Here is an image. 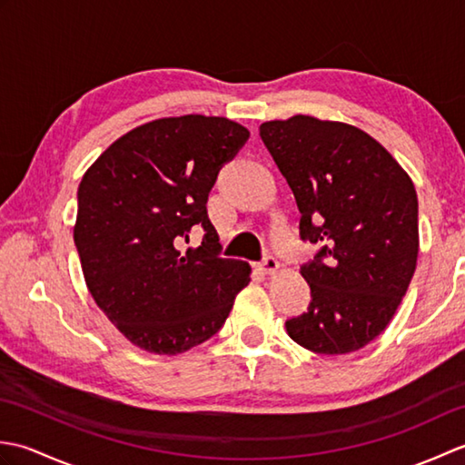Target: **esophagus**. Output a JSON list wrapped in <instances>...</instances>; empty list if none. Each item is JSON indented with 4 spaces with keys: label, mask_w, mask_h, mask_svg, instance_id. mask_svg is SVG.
I'll return each instance as SVG.
<instances>
[{
    "label": "esophagus",
    "mask_w": 465,
    "mask_h": 465,
    "mask_svg": "<svg viewBox=\"0 0 465 465\" xmlns=\"http://www.w3.org/2000/svg\"><path fill=\"white\" fill-rule=\"evenodd\" d=\"M260 268H262L263 273H270V275H272V273H275V272L280 270V262L275 260L273 255H265L263 262L260 263Z\"/></svg>",
    "instance_id": "obj_1"
}]
</instances>
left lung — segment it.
<instances>
[{"label":"left lung","instance_id":"1","mask_svg":"<svg viewBox=\"0 0 465 465\" xmlns=\"http://www.w3.org/2000/svg\"><path fill=\"white\" fill-rule=\"evenodd\" d=\"M260 135L298 202L300 233L323 243L300 273L312 303L285 322L302 348L361 350L388 328L416 272L418 195L408 172L360 127L292 115Z\"/></svg>","mask_w":465,"mask_h":465}]
</instances>
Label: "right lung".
I'll list each match as a JSON object with an SVG mask.
<instances>
[{
    "label": "right lung",
    "mask_w": 465,
    "mask_h": 465,
    "mask_svg": "<svg viewBox=\"0 0 465 465\" xmlns=\"http://www.w3.org/2000/svg\"><path fill=\"white\" fill-rule=\"evenodd\" d=\"M248 137L227 117H160L117 137L84 173L74 242L85 285L140 350L175 355L210 340L252 282L248 262L220 258L205 210L217 170ZM195 224L204 240L183 251Z\"/></svg>",
    "instance_id": "right-lung-1"
}]
</instances>
